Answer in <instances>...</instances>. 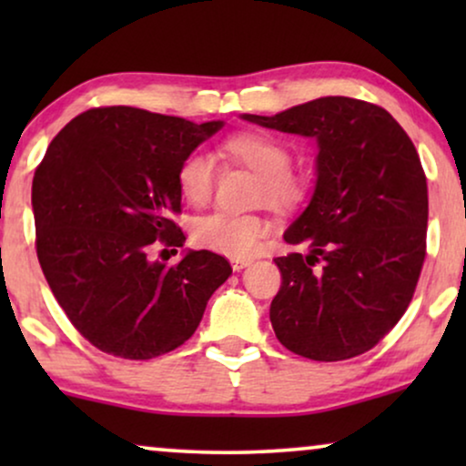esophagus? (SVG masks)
Returning <instances> with one entry per match:
<instances>
[{
  "instance_id": "34e87169",
  "label": "esophagus",
  "mask_w": 466,
  "mask_h": 466,
  "mask_svg": "<svg viewBox=\"0 0 466 466\" xmlns=\"http://www.w3.org/2000/svg\"><path fill=\"white\" fill-rule=\"evenodd\" d=\"M248 265H252V258H231V267H233V271H241V269H246Z\"/></svg>"
}]
</instances>
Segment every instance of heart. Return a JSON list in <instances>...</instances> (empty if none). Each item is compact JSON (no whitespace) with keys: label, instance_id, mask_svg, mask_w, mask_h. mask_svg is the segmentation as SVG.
<instances>
[{"label":"heart","instance_id":"heart-1","mask_svg":"<svg viewBox=\"0 0 466 466\" xmlns=\"http://www.w3.org/2000/svg\"><path fill=\"white\" fill-rule=\"evenodd\" d=\"M220 150L227 158L246 165L260 176L258 195L267 201L284 206L301 193V180L289 169L290 150L282 139L263 131H241L227 137L220 144ZM176 177L180 195L190 206H203L212 197L214 163L208 155L190 152L177 165ZM267 228L269 225L260 216L214 212L195 222L193 239L206 250L241 258L257 252Z\"/></svg>","mask_w":466,"mask_h":466}]
</instances>
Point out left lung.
<instances>
[{
  "mask_svg": "<svg viewBox=\"0 0 466 466\" xmlns=\"http://www.w3.org/2000/svg\"><path fill=\"white\" fill-rule=\"evenodd\" d=\"M241 118L318 144L314 195L284 233L305 254L276 258V337L311 360L367 352L405 314L426 257L429 188L416 146L384 107L352 97Z\"/></svg>",
  "mask_w": 466,
  "mask_h": 466,
  "instance_id": "obj_1",
  "label": "left lung"
}]
</instances>
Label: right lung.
<instances>
[{
  "label": "right lung",
  "instance_id": "1",
  "mask_svg": "<svg viewBox=\"0 0 466 466\" xmlns=\"http://www.w3.org/2000/svg\"><path fill=\"white\" fill-rule=\"evenodd\" d=\"M222 125L93 107L56 133L35 169L37 260L69 322L101 352L148 360L182 346L231 276L209 250H187L176 265L148 257L157 241L184 246L169 218L182 201L177 165Z\"/></svg>",
  "mask_w": 466,
  "mask_h": 466
}]
</instances>
